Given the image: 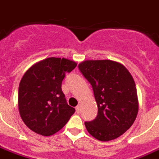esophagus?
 <instances>
[{
  "label": "esophagus",
  "instance_id": "34e87169",
  "mask_svg": "<svg viewBox=\"0 0 159 159\" xmlns=\"http://www.w3.org/2000/svg\"><path fill=\"white\" fill-rule=\"evenodd\" d=\"M76 112H77V113H80V112H81V106H80V105L76 107Z\"/></svg>",
  "mask_w": 159,
  "mask_h": 159
}]
</instances>
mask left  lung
Returning a JSON list of instances; mask_svg holds the SVG:
<instances>
[{"instance_id":"1","label":"left lung","mask_w":159,"mask_h":159,"mask_svg":"<svg viewBox=\"0 0 159 159\" xmlns=\"http://www.w3.org/2000/svg\"><path fill=\"white\" fill-rule=\"evenodd\" d=\"M93 87L98 115L86 128L95 139L110 141L130 128L139 112L136 85L123 64L111 60H88L78 65Z\"/></svg>"}]
</instances>
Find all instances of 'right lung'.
I'll list each match as a JSON object with an SVG mask.
<instances>
[{
	"label": "right lung",
	"instance_id": "obj_1",
	"mask_svg": "<svg viewBox=\"0 0 159 159\" xmlns=\"http://www.w3.org/2000/svg\"><path fill=\"white\" fill-rule=\"evenodd\" d=\"M77 66L66 58L49 57L34 64L20 80L18 108L24 123L31 131L51 136L66 125L75 112L66 103L61 82Z\"/></svg>",
	"mask_w": 159,
	"mask_h": 159
}]
</instances>
